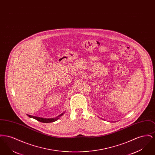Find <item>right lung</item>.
I'll return each mask as SVG.
<instances>
[{"instance_id":"1","label":"right lung","mask_w":155,"mask_h":155,"mask_svg":"<svg viewBox=\"0 0 155 155\" xmlns=\"http://www.w3.org/2000/svg\"><path fill=\"white\" fill-rule=\"evenodd\" d=\"M64 113H63L62 114H61L60 116H59L58 117H56V118H41V117H36V116H30L28 115V116L31 117V118H34L35 120H38V121H40V122H42V123H52V122H54V121H57L59 117L60 116H61L62 115L64 114Z\"/></svg>"}]
</instances>
